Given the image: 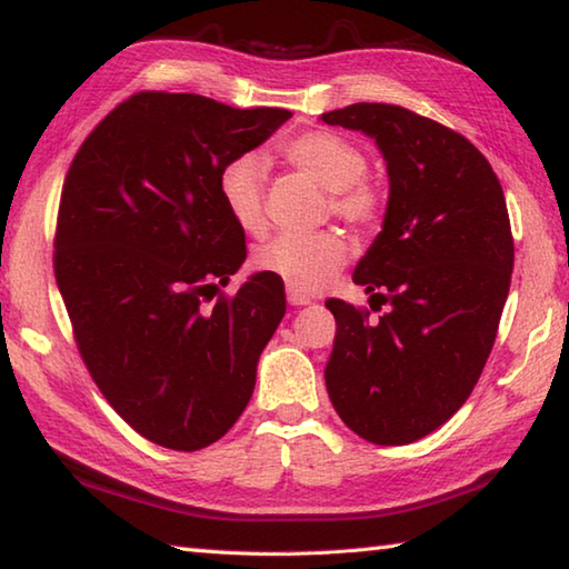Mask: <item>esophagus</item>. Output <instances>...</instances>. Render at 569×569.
Returning <instances> with one entry per match:
<instances>
[{
	"mask_svg": "<svg viewBox=\"0 0 569 569\" xmlns=\"http://www.w3.org/2000/svg\"><path fill=\"white\" fill-rule=\"evenodd\" d=\"M311 301H313L311 296L298 293V291H293V288H288V303H291V306H308Z\"/></svg>",
	"mask_w": 569,
	"mask_h": 569,
	"instance_id": "esophagus-1",
	"label": "esophagus"
}]
</instances>
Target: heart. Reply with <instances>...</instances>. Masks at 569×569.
<instances>
[{"instance_id": "b5f03b06", "label": "heart", "mask_w": 569, "mask_h": 569, "mask_svg": "<svg viewBox=\"0 0 569 569\" xmlns=\"http://www.w3.org/2000/svg\"><path fill=\"white\" fill-rule=\"evenodd\" d=\"M281 158L316 186L329 190V210L346 223L371 230L387 216V198L366 178L363 150L333 130H308L281 142ZM218 196L233 223L250 236H261L263 216V168L256 158H236L220 170ZM346 261V240L339 230L278 236L256 250L253 266L283 281L298 293H313L339 271Z\"/></svg>"}]
</instances>
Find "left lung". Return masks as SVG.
Wrapping results in <instances>:
<instances>
[{
	"mask_svg": "<svg viewBox=\"0 0 569 569\" xmlns=\"http://www.w3.org/2000/svg\"><path fill=\"white\" fill-rule=\"evenodd\" d=\"M321 120L377 140L389 170L383 228L353 271L389 311L369 321L326 301V389L361 439L411 445L455 417L495 346L515 266L505 192L465 134L399 104L356 102Z\"/></svg>",
	"mask_w": 569,
	"mask_h": 569,
	"instance_id": "left-lung-1",
	"label": "left lung"
}]
</instances>
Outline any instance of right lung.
Returning <instances> with one entry per match:
<instances>
[{
	"instance_id": "add662e5",
	"label": "right lung",
	"mask_w": 569,
	"mask_h": 569,
	"mask_svg": "<svg viewBox=\"0 0 569 569\" xmlns=\"http://www.w3.org/2000/svg\"><path fill=\"white\" fill-rule=\"evenodd\" d=\"M288 118L203 94L138 92L84 138L67 170L57 288L92 381L152 445H213L253 393L286 293L268 273L223 293L246 261V233L218 196V176Z\"/></svg>"
}]
</instances>
